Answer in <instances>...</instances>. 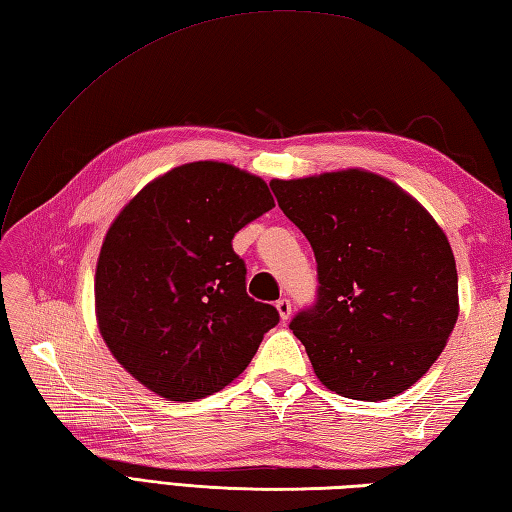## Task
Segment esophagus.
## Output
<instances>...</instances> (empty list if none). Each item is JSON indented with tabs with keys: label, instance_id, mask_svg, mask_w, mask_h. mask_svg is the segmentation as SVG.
Instances as JSON below:
<instances>
[{
	"label": "esophagus",
	"instance_id": "esophagus-1",
	"mask_svg": "<svg viewBox=\"0 0 512 512\" xmlns=\"http://www.w3.org/2000/svg\"><path fill=\"white\" fill-rule=\"evenodd\" d=\"M277 312H279V317H281V321H288L290 319V314H292V303H290V299H286V297H281L277 303Z\"/></svg>",
	"mask_w": 512,
	"mask_h": 512
}]
</instances>
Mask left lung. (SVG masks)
<instances>
[{"mask_svg":"<svg viewBox=\"0 0 512 512\" xmlns=\"http://www.w3.org/2000/svg\"><path fill=\"white\" fill-rule=\"evenodd\" d=\"M270 189L317 257V301L290 321L317 378L369 402L418 383L460 310L455 257L436 220L363 169L273 180Z\"/></svg>","mask_w":512,"mask_h":512,"instance_id":"left-lung-1","label":"left lung"}]
</instances>
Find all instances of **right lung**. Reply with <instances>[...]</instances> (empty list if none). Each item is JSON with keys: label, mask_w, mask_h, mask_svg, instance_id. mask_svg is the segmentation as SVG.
Masks as SVG:
<instances>
[{"label": "right lung", "mask_w": 512, "mask_h": 512, "mask_svg": "<svg viewBox=\"0 0 512 512\" xmlns=\"http://www.w3.org/2000/svg\"><path fill=\"white\" fill-rule=\"evenodd\" d=\"M273 206L262 178L200 160L151 180L118 213L96 264V321L138 383L191 402L253 361L279 312L246 295L233 237Z\"/></svg>", "instance_id": "obj_1"}]
</instances>
